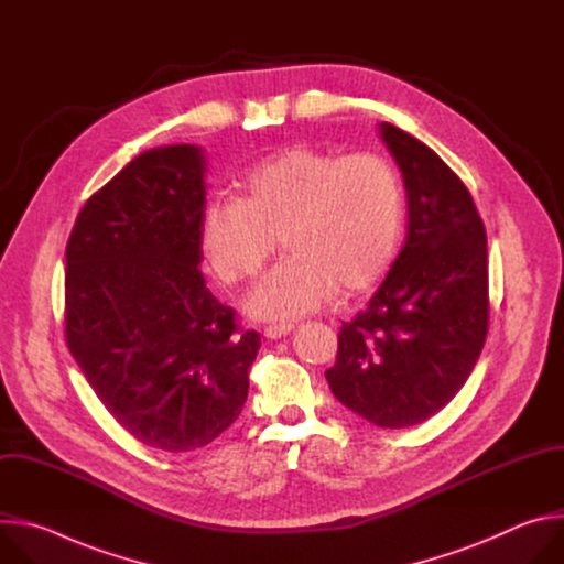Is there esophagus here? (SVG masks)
<instances>
[{"label":"esophagus","mask_w":564,"mask_h":564,"mask_svg":"<svg viewBox=\"0 0 564 564\" xmlns=\"http://www.w3.org/2000/svg\"><path fill=\"white\" fill-rule=\"evenodd\" d=\"M292 324H281V326H268L265 328V337L268 339H272V341H276V339H281V337H285V335H290L292 333Z\"/></svg>","instance_id":"34e87169"}]
</instances>
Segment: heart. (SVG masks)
Instances as JSON below:
<instances>
[{"label":"heart","mask_w":564,"mask_h":564,"mask_svg":"<svg viewBox=\"0 0 564 564\" xmlns=\"http://www.w3.org/2000/svg\"><path fill=\"white\" fill-rule=\"evenodd\" d=\"M404 189L372 153L337 155L292 147L254 165L240 198L209 200L200 250L223 283L254 279L276 248L288 257L254 288L248 312L290 321L370 290L390 270L404 236Z\"/></svg>","instance_id":"heart-1"}]
</instances>
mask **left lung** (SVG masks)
I'll return each instance as SVG.
<instances>
[{"label": "left lung", "mask_w": 564, "mask_h": 564, "mask_svg": "<svg viewBox=\"0 0 564 564\" xmlns=\"http://www.w3.org/2000/svg\"><path fill=\"white\" fill-rule=\"evenodd\" d=\"M404 178L406 243L388 276L341 326L326 370L346 409L381 429L440 413L466 383L489 333L487 231L455 172L411 133L379 124Z\"/></svg>", "instance_id": "8db88e82"}]
</instances>
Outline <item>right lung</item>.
<instances>
[{
    "label": "right lung",
    "mask_w": 564,
    "mask_h": 564,
    "mask_svg": "<svg viewBox=\"0 0 564 564\" xmlns=\"http://www.w3.org/2000/svg\"><path fill=\"white\" fill-rule=\"evenodd\" d=\"M205 172L196 144L140 153L87 200L66 243L68 350L113 420L167 453L236 422L261 348L198 270Z\"/></svg>",
    "instance_id": "obj_1"
}]
</instances>
